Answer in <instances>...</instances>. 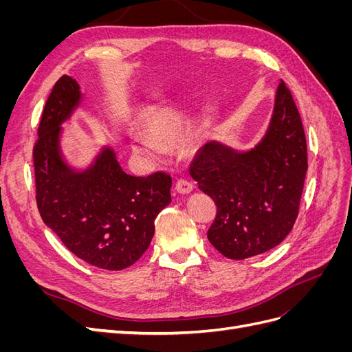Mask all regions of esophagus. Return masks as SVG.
<instances>
[{
	"mask_svg": "<svg viewBox=\"0 0 352 352\" xmlns=\"http://www.w3.org/2000/svg\"><path fill=\"white\" fill-rule=\"evenodd\" d=\"M175 189L177 190L179 194H190V192H192V189H194V185L188 182V180H185V179H179L176 182Z\"/></svg>",
	"mask_w": 352,
	"mask_h": 352,
	"instance_id": "1",
	"label": "esophagus"
}]
</instances>
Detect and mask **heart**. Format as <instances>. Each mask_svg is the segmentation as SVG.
Returning <instances> with one entry per match:
<instances>
[{
  "label": "heart",
  "mask_w": 352,
  "mask_h": 352,
  "mask_svg": "<svg viewBox=\"0 0 352 352\" xmlns=\"http://www.w3.org/2000/svg\"><path fill=\"white\" fill-rule=\"evenodd\" d=\"M182 129V123L176 117H162L148 126V138L152 140H142L135 138L132 141V150L138 154L155 158L160 153V146H167L173 144L177 133Z\"/></svg>",
  "instance_id": "heart-1"
}]
</instances>
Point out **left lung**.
Listing matches in <instances>:
<instances>
[{"instance_id":"obj_1","label":"left lung","mask_w":352,"mask_h":352,"mask_svg":"<svg viewBox=\"0 0 352 352\" xmlns=\"http://www.w3.org/2000/svg\"><path fill=\"white\" fill-rule=\"evenodd\" d=\"M307 168L301 116L280 82L260 144L239 153L211 141L190 164L198 188L217 206L207 232L212 247L230 260H245L279 245L298 217Z\"/></svg>"}]
</instances>
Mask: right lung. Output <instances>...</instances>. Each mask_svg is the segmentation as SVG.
<instances>
[{
  "instance_id": "1",
  "label": "right lung",
  "mask_w": 352,
  "mask_h": 352,
  "mask_svg": "<svg viewBox=\"0 0 352 352\" xmlns=\"http://www.w3.org/2000/svg\"><path fill=\"white\" fill-rule=\"evenodd\" d=\"M82 98L79 85L61 76L45 102L34 146L36 204L45 225L80 260L104 270H123L142 257L154 236V220L172 201V177L123 172L104 146L76 172L61 157V123Z\"/></svg>"
}]
</instances>
